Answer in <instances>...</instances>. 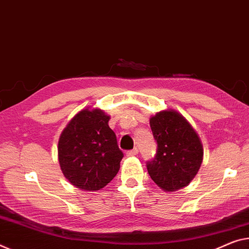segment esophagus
Returning <instances> with one entry per match:
<instances>
[{"label": "esophagus", "mask_w": 249, "mask_h": 249, "mask_svg": "<svg viewBox=\"0 0 249 249\" xmlns=\"http://www.w3.org/2000/svg\"><path fill=\"white\" fill-rule=\"evenodd\" d=\"M127 155L128 157H132V156H137L138 155V149H133V150H129L127 151Z\"/></svg>", "instance_id": "esophagus-1"}]
</instances>
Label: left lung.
<instances>
[{"instance_id": "obj_1", "label": "left lung", "mask_w": 249, "mask_h": 249, "mask_svg": "<svg viewBox=\"0 0 249 249\" xmlns=\"http://www.w3.org/2000/svg\"><path fill=\"white\" fill-rule=\"evenodd\" d=\"M150 128L158 149L155 159L147 163L149 176L167 193L185 188L196 177L204 158L199 136L174 109L151 116Z\"/></svg>"}]
</instances>
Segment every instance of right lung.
Here are the masks:
<instances>
[{
	"instance_id": "1",
	"label": "right lung",
	"mask_w": 249,
	"mask_h": 249,
	"mask_svg": "<svg viewBox=\"0 0 249 249\" xmlns=\"http://www.w3.org/2000/svg\"><path fill=\"white\" fill-rule=\"evenodd\" d=\"M110 116L87 107L69 121L58 143L60 168L76 188L95 191L116 177L124 157L108 122Z\"/></svg>"
}]
</instances>
